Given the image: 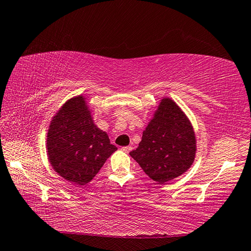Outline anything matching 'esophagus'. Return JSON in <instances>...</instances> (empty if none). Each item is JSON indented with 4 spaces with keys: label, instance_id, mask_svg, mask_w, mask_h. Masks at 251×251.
Segmentation results:
<instances>
[{
    "label": "esophagus",
    "instance_id": "esophagus-1",
    "mask_svg": "<svg viewBox=\"0 0 251 251\" xmlns=\"http://www.w3.org/2000/svg\"><path fill=\"white\" fill-rule=\"evenodd\" d=\"M122 150L124 151L125 153H128V152H130L132 150V148L131 147H123Z\"/></svg>",
    "mask_w": 251,
    "mask_h": 251
}]
</instances>
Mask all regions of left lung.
I'll return each mask as SVG.
<instances>
[{"label": "left lung", "mask_w": 251, "mask_h": 251, "mask_svg": "<svg viewBox=\"0 0 251 251\" xmlns=\"http://www.w3.org/2000/svg\"><path fill=\"white\" fill-rule=\"evenodd\" d=\"M195 134L188 117L172 99L164 98L129 154L149 177L158 183L179 177L193 164Z\"/></svg>", "instance_id": "1"}]
</instances>
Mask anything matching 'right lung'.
I'll use <instances>...</instances> for the list:
<instances>
[{
  "label": "right lung",
  "mask_w": 251,
  "mask_h": 251,
  "mask_svg": "<svg viewBox=\"0 0 251 251\" xmlns=\"http://www.w3.org/2000/svg\"><path fill=\"white\" fill-rule=\"evenodd\" d=\"M117 148L94 124L83 96L62 105L47 134V154L55 172L75 184L92 181Z\"/></svg>",
  "instance_id": "1"
}]
</instances>
